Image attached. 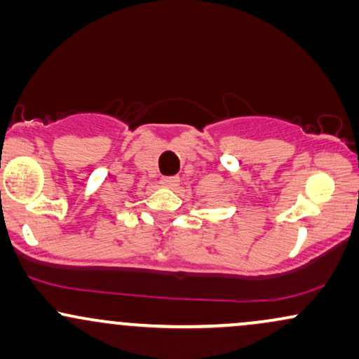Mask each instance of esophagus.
Listing matches in <instances>:
<instances>
[{"label": "esophagus", "instance_id": "1", "mask_svg": "<svg viewBox=\"0 0 359 359\" xmlns=\"http://www.w3.org/2000/svg\"><path fill=\"white\" fill-rule=\"evenodd\" d=\"M179 177H163L162 180H160V184L163 185V187H168V189H174V187H177V185H179Z\"/></svg>", "mask_w": 359, "mask_h": 359}]
</instances>
